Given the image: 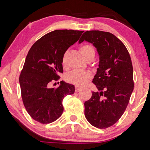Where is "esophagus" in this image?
<instances>
[{"mask_svg": "<svg viewBox=\"0 0 150 150\" xmlns=\"http://www.w3.org/2000/svg\"><path fill=\"white\" fill-rule=\"evenodd\" d=\"M81 90V88L79 87H75V92L78 93V92H79V91H80Z\"/></svg>", "mask_w": 150, "mask_h": 150, "instance_id": "1", "label": "esophagus"}]
</instances>
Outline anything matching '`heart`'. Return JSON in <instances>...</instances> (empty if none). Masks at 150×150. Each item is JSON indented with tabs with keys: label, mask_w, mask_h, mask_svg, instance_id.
I'll return each instance as SVG.
<instances>
[{
	"label": "heart",
	"mask_w": 150,
	"mask_h": 150,
	"mask_svg": "<svg viewBox=\"0 0 150 150\" xmlns=\"http://www.w3.org/2000/svg\"><path fill=\"white\" fill-rule=\"evenodd\" d=\"M80 52L81 54L85 58V59L90 57H95V51L93 45L90 44L83 45L80 47ZM66 55L67 52L65 53L62 59V63L63 65H65L66 63ZM91 78V75L90 73L83 71L81 70H74L69 73H68L66 76V79L68 82L71 83L79 87H83L89 81Z\"/></svg>",
	"instance_id": "heart-1"
}]
</instances>
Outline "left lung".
<instances>
[{"mask_svg":"<svg viewBox=\"0 0 150 150\" xmlns=\"http://www.w3.org/2000/svg\"><path fill=\"white\" fill-rule=\"evenodd\" d=\"M96 48L99 64L93 83L97 88L85 101V116L96 128L115 124L123 115L134 90L133 67L124 44L110 32L91 30L81 36Z\"/></svg>","mask_w":150,"mask_h":150,"instance_id":"obj_1","label":"left lung"}]
</instances>
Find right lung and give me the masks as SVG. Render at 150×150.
<instances>
[{
  "mask_svg": "<svg viewBox=\"0 0 150 150\" xmlns=\"http://www.w3.org/2000/svg\"><path fill=\"white\" fill-rule=\"evenodd\" d=\"M84 31L56 30L44 35L30 48L19 77L22 98L29 115L42 124L53 122L62 116V100L75 93V86L61 81L50 87L63 73L62 59L67 50Z\"/></svg>",
  "mask_w": 150,
  "mask_h": 150,
  "instance_id": "add662e5",
  "label": "right lung"
}]
</instances>
